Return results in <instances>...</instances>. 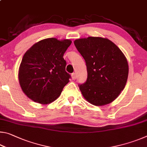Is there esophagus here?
Wrapping results in <instances>:
<instances>
[{
    "label": "esophagus",
    "mask_w": 147,
    "mask_h": 147,
    "mask_svg": "<svg viewBox=\"0 0 147 147\" xmlns=\"http://www.w3.org/2000/svg\"><path fill=\"white\" fill-rule=\"evenodd\" d=\"M71 76H72V78H73V80L76 79V74L75 73H72V74H71Z\"/></svg>",
    "instance_id": "34e87169"
}]
</instances>
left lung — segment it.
<instances>
[{"label": "left lung", "mask_w": 147, "mask_h": 147, "mask_svg": "<svg viewBox=\"0 0 147 147\" xmlns=\"http://www.w3.org/2000/svg\"><path fill=\"white\" fill-rule=\"evenodd\" d=\"M74 44L86 61L88 78L79 84L82 95L95 106L111 103L123 91L128 76V61L119 47L108 39L89 37Z\"/></svg>", "instance_id": "left-lung-1"}]
</instances>
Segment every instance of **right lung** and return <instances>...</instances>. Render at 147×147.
Returning <instances> with one entry per match:
<instances>
[{
	"label": "right lung",
	"mask_w": 147,
	"mask_h": 147,
	"mask_svg": "<svg viewBox=\"0 0 147 147\" xmlns=\"http://www.w3.org/2000/svg\"><path fill=\"white\" fill-rule=\"evenodd\" d=\"M71 43L69 39H45L26 52L19 67V81L29 98L47 104L60 95L71 78L63 56Z\"/></svg>",
	"instance_id": "add662e5"
}]
</instances>
